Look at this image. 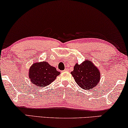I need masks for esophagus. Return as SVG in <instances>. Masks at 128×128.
<instances>
[{
  "label": "esophagus",
  "mask_w": 128,
  "mask_h": 128,
  "mask_svg": "<svg viewBox=\"0 0 128 128\" xmlns=\"http://www.w3.org/2000/svg\"><path fill=\"white\" fill-rule=\"evenodd\" d=\"M68 70H69V69H68V68H66V69H65L63 71L64 72H66V71H68Z\"/></svg>",
  "instance_id": "esophagus-1"
}]
</instances>
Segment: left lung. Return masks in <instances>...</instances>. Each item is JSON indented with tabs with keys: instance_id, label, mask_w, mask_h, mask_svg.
<instances>
[{
	"instance_id": "left-lung-1",
	"label": "left lung",
	"mask_w": 128,
	"mask_h": 128,
	"mask_svg": "<svg viewBox=\"0 0 128 128\" xmlns=\"http://www.w3.org/2000/svg\"><path fill=\"white\" fill-rule=\"evenodd\" d=\"M70 74L78 86L84 90L92 88L99 84L100 80V70L88 60L80 64L76 63Z\"/></svg>"
}]
</instances>
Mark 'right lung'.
<instances>
[{"instance_id":"add662e5","label":"right lung","mask_w":128,"mask_h":128,"mask_svg":"<svg viewBox=\"0 0 128 128\" xmlns=\"http://www.w3.org/2000/svg\"><path fill=\"white\" fill-rule=\"evenodd\" d=\"M60 72L48 62H36L30 66L28 76L31 82L38 87H45L54 81Z\"/></svg>"}]
</instances>
